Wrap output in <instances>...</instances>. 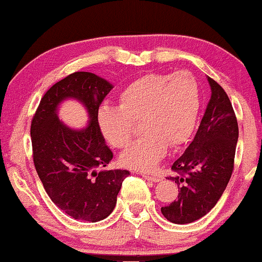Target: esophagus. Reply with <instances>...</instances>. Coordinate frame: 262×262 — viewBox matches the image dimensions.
Wrapping results in <instances>:
<instances>
[{
	"instance_id": "1",
	"label": "esophagus",
	"mask_w": 262,
	"mask_h": 262,
	"mask_svg": "<svg viewBox=\"0 0 262 262\" xmlns=\"http://www.w3.org/2000/svg\"><path fill=\"white\" fill-rule=\"evenodd\" d=\"M141 176L143 177V179L148 180V181H151V182H159V181H160L159 177H157V176H150V175H148V173H141Z\"/></svg>"
}]
</instances>
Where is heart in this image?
<instances>
[{
  "instance_id": "1",
  "label": "heart",
  "mask_w": 262,
  "mask_h": 262,
  "mask_svg": "<svg viewBox=\"0 0 262 262\" xmlns=\"http://www.w3.org/2000/svg\"><path fill=\"white\" fill-rule=\"evenodd\" d=\"M202 108V90L188 72L148 73L128 82L118 95V108L104 105L97 114L102 136L118 149L130 143L134 124L143 135L120 156L122 166L156 169L167 146L186 143L194 131Z\"/></svg>"
}]
</instances>
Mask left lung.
<instances>
[{
	"label": "left lung",
	"instance_id": "8db88e82",
	"mask_svg": "<svg viewBox=\"0 0 262 262\" xmlns=\"http://www.w3.org/2000/svg\"><path fill=\"white\" fill-rule=\"evenodd\" d=\"M208 81L211 97L194 138L172 164L179 198L163 206L164 217L185 225L199 220L216 205L233 171L238 124L231 101L215 80Z\"/></svg>",
	"mask_w": 262,
	"mask_h": 262
}]
</instances>
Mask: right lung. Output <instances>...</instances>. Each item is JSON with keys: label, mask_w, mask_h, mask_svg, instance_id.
Here are the masks:
<instances>
[{"label": "right lung", "mask_w": 262, "mask_h": 262, "mask_svg": "<svg viewBox=\"0 0 262 262\" xmlns=\"http://www.w3.org/2000/svg\"><path fill=\"white\" fill-rule=\"evenodd\" d=\"M113 85L93 73L70 74L42 97L31 121L35 169L48 196L75 220H104L115 208L127 170H102L113 159L97 124V114ZM75 99L86 109L85 128L73 129L59 120V105Z\"/></svg>", "instance_id": "right-lung-1"}]
</instances>
